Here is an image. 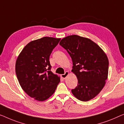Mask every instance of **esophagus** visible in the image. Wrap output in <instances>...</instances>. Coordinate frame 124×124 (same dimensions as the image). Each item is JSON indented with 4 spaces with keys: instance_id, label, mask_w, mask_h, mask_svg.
<instances>
[{
    "instance_id": "1",
    "label": "esophagus",
    "mask_w": 124,
    "mask_h": 124,
    "mask_svg": "<svg viewBox=\"0 0 124 124\" xmlns=\"http://www.w3.org/2000/svg\"><path fill=\"white\" fill-rule=\"evenodd\" d=\"M68 75H69V72H68V71L65 72V73H64V74H63V75H61L62 78H63V79H65L66 77H67V76Z\"/></svg>"
}]
</instances>
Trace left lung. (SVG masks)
<instances>
[{"label": "left lung", "mask_w": 124, "mask_h": 124, "mask_svg": "<svg viewBox=\"0 0 124 124\" xmlns=\"http://www.w3.org/2000/svg\"><path fill=\"white\" fill-rule=\"evenodd\" d=\"M60 44L71 56V71L78 80L77 86L71 90L72 93L82 101L93 99L102 90L108 78V60L106 53L91 39L77 35L63 38Z\"/></svg>", "instance_id": "8db88e82"}]
</instances>
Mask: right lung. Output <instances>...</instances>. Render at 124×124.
Listing matches in <instances>:
<instances>
[{"label": "right lung", "instance_id": "add662e5", "mask_svg": "<svg viewBox=\"0 0 124 124\" xmlns=\"http://www.w3.org/2000/svg\"><path fill=\"white\" fill-rule=\"evenodd\" d=\"M61 38L44 37L28 43L16 63L22 89L36 100L43 101L54 93L60 77L51 71L49 56Z\"/></svg>", "mask_w": 124, "mask_h": 124}]
</instances>
